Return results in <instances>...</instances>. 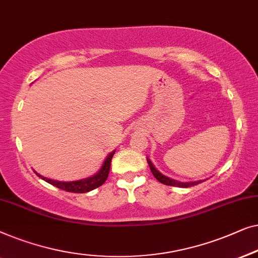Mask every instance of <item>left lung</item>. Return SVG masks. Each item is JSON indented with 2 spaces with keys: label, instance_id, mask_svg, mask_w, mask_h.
Returning <instances> with one entry per match:
<instances>
[{
  "label": "left lung",
  "instance_id": "1",
  "mask_svg": "<svg viewBox=\"0 0 258 258\" xmlns=\"http://www.w3.org/2000/svg\"><path fill=\"white\" fill-rule=\"evenodd\" d=\"M147 162H148V166H150L151 168V172L153 174L155 179H157L159 182L167 184V186H173V187H182V188H187V187H191V186H195V184L200 183L201 181H197V182H179V181H175L173 179H169V177H167L165 175H162L160 172H158L157 169H155V167L153 166V164L150 161V159H147Z\"/></svg>",
  "mask_w": 258,
  "mask_h": 258
}]
</instances>
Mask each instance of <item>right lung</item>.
Listing matches in <instances>:
<instances>
[{"mask_svg":"<svg viewBox=\"0 0 258 258\" xmlns=\"http://www.w3.org/2000/svg\"><path fill=\"white\" fill-rule=\"evenodd\" d=\"M114 152L108 155L105 160L103 167H101L99 172H98L96 175H93L89 179H84V180H79V181H72V182H59V181H55V180H50L46 179V177L39 175L38 173H36L37 175L41 177V179L45 180L46 182L52 184L59 189H63L65 191H70V193H88L90 190L96 189V188L100 187L105 181H106L108 173H110V167H111V161H112V157H113Z\"/></svg>","mask_w":258,"mask_h":258,"instance_id":"1","label":"right lung"}]
</instances>
